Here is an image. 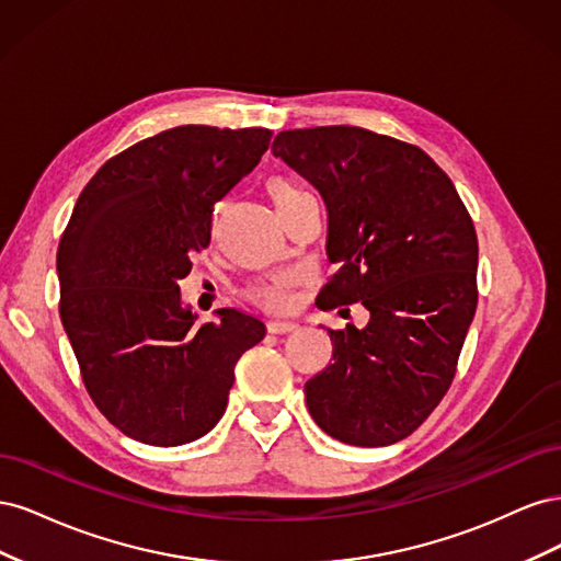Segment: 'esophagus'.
I'll use <instances>...</instances> for the list:
<instances>
[{
  "label": "esophagus",
  "mask_w": 561,
  "mask_h": 561,
  "mask_svg": "<svg viewBox=\"0 0 561 561\" xmlns=\"http://www.w3.org/2000/svg\"><path fill=\"white\" fill-rule=\"evenodd\" d=\"M299 325L295 320H268L266 322V330L271 334H287V332H295Z\"/></svg>",
  "instance_id": "obj_1"
}]
</instances>
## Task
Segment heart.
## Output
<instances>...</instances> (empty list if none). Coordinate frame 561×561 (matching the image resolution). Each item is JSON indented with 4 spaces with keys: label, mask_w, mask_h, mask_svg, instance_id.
Masks as SVG:
<instances>
[{
    "label": "heart",
    "mask_w": 561,
    "mask_h": 561,
    "mask_svg": "<svg viewBox=\"0 0 561 561\" xmlns=\"http://www.w3.org/2000/svg\"><path fill=\"white\" fill-rule=\"evenodd\" d=\"M266 190H268L271 198H274L278 213L293 208V206H297V203H301L304 198L311 196L307 190H301L299 184H295L293 180H287V178H271L268 184H266ZM295 283H297L295 274H280L276 278H268V280H260V283L250 285L248 297L254 304H260L262 309L285 311L293 304Z\"/></svg>",
    "instance_id": "heart-1"
}]
</instances>
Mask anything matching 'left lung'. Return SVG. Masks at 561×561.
Wrapping results in <instances>:
<instances>
[{
    "mask_svg": "<svg viewBox=\"0 0 561 561\" xmlns=\"http://www.w3.org/2000/svg\"><path fill=\"white\" fill-rule=\"evenodd\" d=\"M271 151L328 206L336 271L318 307L360 301L369 311L363 330H328L332 363L304 386L309 412L339 443L393 445L431 416L456 375L478 309L472 219L443 168L388 135L283 130Z\"/></svg>",
    "mask_w": 561,
    "mask_h": 561,
    "instance_id": "left-lung-1",
    "label": "left lung"
}]
</instances>
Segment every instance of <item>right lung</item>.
Segmentation results:
<instances>
[{"label": "right lung", "instance_id": "right-lung-1", "mask_svg": "<svg viewBox=\"0 0 561 561\" xmlns=\"http://www.w3.org/2000/svg\"><path fill=\"white\" fill-rule=\"evenodd\" d=\"M268 142L266 128L178 126L112 157L77 198L56 260L60 320L91 400L138 443L213 431L236 363L266 334L236 309L194 325L178 283L210 243L215 203Z\"/></svg>", "mask_w": 561, "mask_h": 561}]
</instances>
